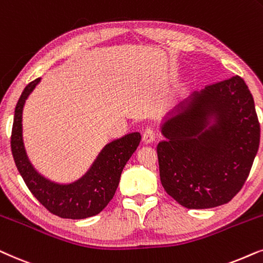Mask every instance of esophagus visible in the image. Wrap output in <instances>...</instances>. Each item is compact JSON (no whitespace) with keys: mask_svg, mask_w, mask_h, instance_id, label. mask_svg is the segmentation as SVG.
Wrapping results in <instances>:
<instances>
[{"mask_svg":"<svg viewBox=\"0 0 263 263\" xmlns=\"http://www.w3.org/2000/svg\"><path fill=\"white\" fill-rule=\"evenodd\" d=\"M155 131H154V128H146L144 131V134H143V142L145 143V144H149V143H153L155 141Z\"/></svg>","mask_w":263,"mask_h":263,"instance_id":"esophagus-1","label":"esophagus"}]
</instances>
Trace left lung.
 <instances>
[{
    "mask_svg": "<svg viewBox=\"0 0 263 263\" xmlns=\"http://www.w3.org/2000/svg\"><path fill=\"white\" fill-rule=\"evenodd\" d=\"M160 179L189 209L214 208L243 187L260 145L253 95L239 76L195 91L161 124Z\"/></svg>",
    "mask_w": 263,
    "mask_h": 263,
    "instance_id": "left-lung-1",
    "label": "left lung"
}]
</instances>
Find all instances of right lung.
<instances>
[{"mask_svg":"<svg viewBox=\"0 0 263 263\" xmlns=\"http://www.w3.org/2000/svg\"><path fill=\"white\" fill-rule=\"evenodd\" d=\"M38 78L24 89L14 113L10 146L15 166L32 195L49 212L64 219H86L99 214L113 198L125 164L141 142L134 132L108 143L86 173L72 183L60 184L38 172L27 156L23 139V109Z\"/></svg>","mask_w":263,"mask_h":263,"instance_id":"right-lung-1","label":"right lung"}]
</instances>
